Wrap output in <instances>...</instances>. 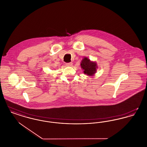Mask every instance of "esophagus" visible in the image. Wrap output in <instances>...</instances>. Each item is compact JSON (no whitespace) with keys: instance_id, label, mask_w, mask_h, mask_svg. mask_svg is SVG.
Masks as SVG:
<instances>
[{"instance_id":"obj_1","label":"esophagus","mask_w":147,"mask_h":147,"mask_svg":"<svg viewBox=\"0 0 147 147\" xmlns=\"http://www.w3.org/2000/svg\"><path fill=\"white\" fill-rule=\"evenodd\" d=\"M65 65L68 67H71L72 65H73V63L71 62H69V63H67L65 64Z\"/></svg>"}]
</instances>
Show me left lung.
<instances>
[{"instance_id":"obj_1","label":"left lung","mask_w":147,"mask_h":147,"mask_svg":"<svg viewBox=\"0 0 147 147\" xmlns=\"http://www.w3.org/2000/svg\"><path fill=\"white\" fill-rule=\"evenodd\" d=\"M82 68L84 70V74L92 76L96 71L98 68L97 64L95 62H92L87 57H84L80 63Z\"/></svg>"}]
</instances>
